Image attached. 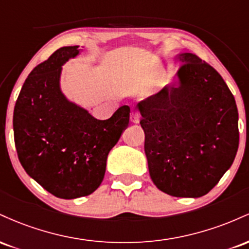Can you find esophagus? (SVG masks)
I'll list each match as a JSON object with an SVG mask.
<instances>
[{"instance_id":"esophagus-1","label":"esophagus","mask_w":249,"mask_h":249,"mask_svg":"<svg viewBox=\"0 0 249 249\" xmlns=\"http://www.w3.org/2000/svg\"><path fill=\"white\" fill-rule=\"evenodd\" d=\"M139 118H141V116H139L138 112H134V111L131 112V116H130L131 123H134V124H137V123H139Z\"/></svg>"}]
</instances>
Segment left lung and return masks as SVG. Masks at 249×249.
I'll use <instances>...</instances> for the list:
<instances>
[{
	"mask_svg": "<svg viewBox=\"0 0 249 249\" xmlns=\"http://www.w3.org/2000/svg\"><path fill=\"white\" fill-rule=\"evenodd\" d=\"M177 82L137 103L151 179L162 192L199 198L232 166L239 147L235 99L214 68L191 53Z\"/></svg>",
	"mask_w": 249,
	"mask_h": 249,
	"instance_id": "left-lung-1",
	"label": "left lung"
}]
</instances>
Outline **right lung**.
<instances>
[{
  "instance_id": "obj_1",
  "label": "right lung",
  "mask_w": 249,
  "mask_h": 249,
  "mask_svg": "<svg viewBox=\"0 0 249 249\" xmlns=\"http://www.w3.org/2000/svg\"><path fill=\"white\" fill-rule=\"evenodd\" d=\"M83 49L63 47L25 79L14 108L19 162L48 192L76 199L95 192L104 178L108 152L128 126L123 105L107 121L70 101L61 88L62 67Z\"/></svg>"
}]
</instances>
